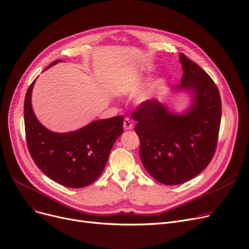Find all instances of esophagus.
Listing matches in <instances>:
<instances>
[{"mask_svg": "<svg viewBox=\"0 0 249 249\" xmlns=\"http://www.w3.org/2000/svg\"><path fill=\"white\" fill-rule=\"evenodd\" d=\"M123 127H124L125 130H131V129H133L134 125H133L132 121L129 119V118H125L124 123H123Z\"/></svg>", "mask_w": 249, "mask_h": 249, "instance_id": "34e87169", "label": "esophagus"}]
</instances>
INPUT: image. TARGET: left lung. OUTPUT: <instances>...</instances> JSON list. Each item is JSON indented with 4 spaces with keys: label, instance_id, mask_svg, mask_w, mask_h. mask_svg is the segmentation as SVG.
I'll list each match as a JSON object with an SVG mask.
<instances>
[{
    "label": "left lung",
    "instance_id": "obj_1",
    "mask_svg": "<svg viewBox=\"0 0 249 249\" xmlns=\"http://www.w3.org/2000/svg\"><path fill=\"white\" fill-rule=\"evenodd\" d=\"M181 84L194 94L184 115H175L155 100L141 103L131 113L137 122L140 160L149 175L164 185L186 182L210 163L215 154L222 104L218 87L197 63L179 53Z\"/></svg>",
    "mask_w": 249,
    "mask_h": 249
}]
</instances>
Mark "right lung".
I'll return each instance as SVG.
<instances>
[{
	"label": "right lung",
	"mask_w": 249,
	"mask_h": 249,
	"mask_svg": "<svg viewBox=\"0 0 249 249\" xmlns=\"http://www.w3.org/2000/svg\"><path fill=\"white\" fill-rule=\"evenodd\" d=\"M60 61L55 60L48 68ZM34 83L29 86L24 101L25 134L32 160L44 175L64 187L77 189L90 185L103 173L113 144L123 133L124 117L94 121L74 132H51L33 113Z\"/></svg>",
	"instance_id": "obj_1"
}]
</instances>
